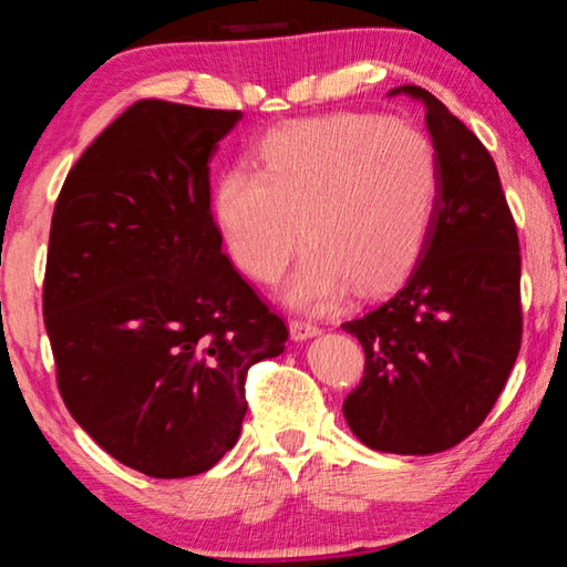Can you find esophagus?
Wrapping results in <instances>:
<instances>
[{"mask_svg": "<svg viewBox=\"0 0 567 567\" xmlns=\"http://www.w3.org/2000/svg\"><path fill=\"white\" fill-rule=\"evenodd\" d=\"M289 332H291V340H307V338L320 336V328L312 322H305V320H291Z\"/></svg>", "mask_w": 567, "mask_h": 567, "instance_id": "esophagus-1", "label": "esophagus"}]
</instances>
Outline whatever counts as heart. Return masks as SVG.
Listing matches in <instances>:
<instances>
[{
	"mask_svg": "<svg viewBox=\"0 0 567 567\" xmlns=\"http://www.w3.org/2000/svg\"><path fill=\"white\" fill-rule=\"evenodd\" d=\"M260 169L231 167L214 185L212 214L235 266L274 284L301 239L309 250L286 301L336 307L355 284L379 293L421 260L441 190L431 138L371 113H336L268 131Z\"/></svg>",
	"mask_w": 567,
	"mask_h": 567,
	"instance_id": "obj_1",
	"label": "heart"
}]
</instances>
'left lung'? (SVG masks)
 Masks as SVG:
<instances>
[{"label": "left lung", "mask_w": 567, "mask_h": 567, "mask_svg": "<svg viewBox=\"0 0 567 567\" xmlns=\"http://www.w3.org/2000/svg\"><path fill=\"white\" fill-rule=\"evenodd\" d=\"M390 95L425 105L441 190L431 237L402 289L343 330L367 369L343 402L361 444L446 452L491 413L522 348V255L498 169L483 142L415 84Z\"/></svg>", "instance_id": "1"}]
</instances>
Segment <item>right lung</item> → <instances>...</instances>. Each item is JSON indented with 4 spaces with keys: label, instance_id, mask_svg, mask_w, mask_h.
<instances>
[{
    "label": "right lung",
    "instance_id": "right-lung-1",
    "mask_svg": "<svg viewBox=\"0 0 567 567\" xmlns=\"http://www.w3.org/2000/svg\"><path fill=\"white\" fill-rule=\"evenodd\" d=\"M239 111L138 100L69 169L51 219L43 322L76 423L150 477L237 444L252 363L284 320L221 252L208 162Z\"/></svg>",
    "mask_w": 567,
    "mask_h": 567
}]
</instances>
